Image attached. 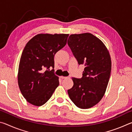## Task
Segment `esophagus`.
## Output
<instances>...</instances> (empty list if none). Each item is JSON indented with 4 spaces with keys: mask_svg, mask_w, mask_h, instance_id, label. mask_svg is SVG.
<instances>
[{
    "mask_svg": "<svg viewBox=\"0 0 132 132\" xmlns=\"http://www.w3.org/2000/svg\"><path fill=\"white\" fill-rule=\"evenodd\" d=\"M61 77L62 79H67V78H68V77H64V76H61V77Z\"/></svg>",
    "mask_w": 132,
    "mask_h": 132,
    "instance_id": "34e87169",
    "label": "esophagus"
}]
</instances>
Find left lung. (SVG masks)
<instances>
[{
    "instance_id": "8db88e82",
    "label": "left lung",
    "mask_w": 132,
    "mask_h": 132,
    "mask_svg": "<svg viewBox=\"0 0 132 132\" xmlns=\"http://www.w3.org/2000/svg\"><path fill=\"white\" fill-rule=\"evenodd\" d=\"M68 44L78 64L85 66L81 78L72 77L74 84L68 90L69 96L78 108H91L105 93L111 71L110 55L103 42L90 33L71 34Z\"/></svg>"
}]
</instances>
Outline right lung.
<instances>
[{"mask_svg": "<svg viewBox=\"0 0 132 132\" xmlns=\"http://www.w3.org/2000/svg\"><path fill=\"white\" fill-rule=\"evenodd\" d=\"M68 36L38 34L26 44L20 61L18 83L29 103L35 106L45 104L59 86V77L53 69L54 56L66 45Z\"/></svg>", "mask_w": 132, "mask_h": 132, "instance_id": "1", "label": "right lung"}]
</instances>
